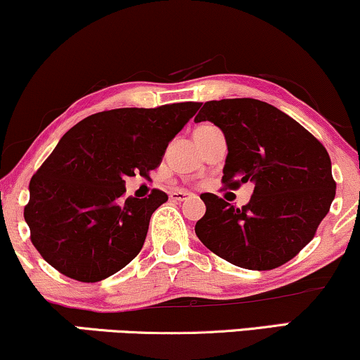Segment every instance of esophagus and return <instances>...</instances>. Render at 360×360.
I'll return each instance as SVG.
<instances>
[{"mask_svg":"<svg viewBox=\"0 0 360 360\" xmlns=\"http://www.w3.org/2000/svg\"><path fill=\"white\" fill-rule=\"evenodd\" d=\"M190 197H192V193L181 192V190H175V192H170V198H172V200H176V202H184Z\"/></svg>","mask_w":360,"mask_h":360,"instance_id":"1","label":"esophagus"}]
</instances>
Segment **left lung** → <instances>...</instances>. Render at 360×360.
Returning a JSON list of instances; mask_svg holds the SVG:
<instances>
[{"instance_id": "left-lung-1", "label": "left lung", "mask_w": 360, "mask_h": 360, "mask_svg": "<svg viewBox=\"0 0 360 360\" xmlns=\"http://www.w3.org/2000/svg\"><path fill=\"white\" fill-rule=\"evenodd\" d=\"M195 122H212L227 141L221 181H252L250 202L237 208L202 193L207 212L195 233L208 250L237 267L272 270L312 240L335 197L327 150L294 118L265 101H207Z\"/></svg>"}]
</instances>
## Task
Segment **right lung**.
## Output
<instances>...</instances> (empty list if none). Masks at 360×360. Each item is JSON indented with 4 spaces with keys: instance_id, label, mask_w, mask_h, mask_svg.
Returning <instances> with one entry per match:
<instances>
[{
    "instance_id": "obj_1",
    "label": "right lung",
    "mask_w": 360,
    "mask_h": 360,
    "mask_svg": "<svg viewBox=\"0 0 360 360\" xmlns=\"http://www.w3.org/2000/svg\"><path fill=\"white\" fill-rule=\"evenodd\" d=\"M200 103L117 108L91 115L58 141L30 181L25 220L51 267L79 282H100L139 255L150 217L168 200L125 198V179L146 176Z\"/></svg>"
}]
</instances>
